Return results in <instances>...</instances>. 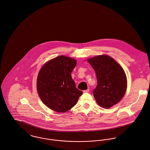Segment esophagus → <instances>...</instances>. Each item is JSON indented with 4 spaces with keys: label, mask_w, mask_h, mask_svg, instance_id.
Segmentation results:
<instances>
[{
    "label": "esophagus",
    "mask_w": 150,
    "mask_h": 150,
    "mask_svg": "<svg viewBox=\"0 0 150 150\" xmlns=\"http://www.w3.org/2000/svg\"><path fill=\"white\" fill-rule=\"evenodd\" d=\"M89 90H90L88 89H87V90H84L83 92H84V93H89Z\"/></svg>",
    "instance_id": "esophagus-1"
}]
</instances>
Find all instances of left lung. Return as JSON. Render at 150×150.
Wrapping results in <instances>:
<instances>
[{
  "label": "left lung",
  "instance_id": "1",
  "mask_svg": "<svg viewBox=\"0 0 150 150\" xmlns=\"http://www.w3.org/2000/svg\"><path fill=\"white\" fill-rule=\"evenodd\" d=\"M88 61L96 72L97 85L93 91L98 104L109 108L120 102L127 89L125 72L120 64L107 55L96 56Z\"/></svg>",
  "mask_w": 150,
  "mask_h": 150
}]
</instances>
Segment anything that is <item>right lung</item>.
Returning a JSON list of instances; mask_svg holds the SVG:
<instances>
[{
    "label": "right lung",
    "instance_id": "1",
    "mask_svg": "<svg viewBox=\"0 0 150 150\" xmlns=\"http://www.w3.org/2000/svg\"><path fill=\"white\" fill-rule=\"evenodd\" d=\"M76 65L74 59L60 56L47 61L40 69L37 78L38 93L51 110L65 112L76 105L83 94L71 77Z\"/></svg>",
    "mask_w": 150,
    "mask_h": 150
}]
</instances>
